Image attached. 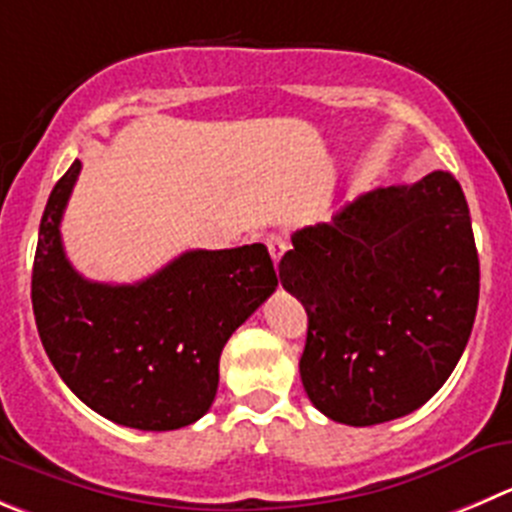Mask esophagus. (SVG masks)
<instances>
[{
  "label": "esophagus",
  "mask_w": 512,
  "mask_h": 512,
  "mask_svg": "<svg viewBox=\"0 0 512 512\" xmlns=\"http://www.w3.org/2000/svg\"><path fill=\"white\" fill-rule=\"evenodd\" d=\"M266 246H269L271 259H274V264L279 266V261L284 259L286 248H289V241H286V238L281 236V233H271V236L266 238Z\"/></svg>",
  "instance_id": "esophagus-1"
}]
</instances>
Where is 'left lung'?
<instances>
[{
  "label": "left lung",
  "mask_w": 512,
  "mask_h": 512,
  "mask_svg": "<svg viewBox=\"0 0 512 512\" xmlns=\"http://www.w3.org/2000/svg\"><path fill=\"white\" fill-rule=\"evenodd\" d=\"M291 243L279 279L309 316L299 372L311 405L352 427L425 405L460 362L480 296L455 175L364 193Z\"/></svg>",
  "instance_id": "1"
}]
</instances>
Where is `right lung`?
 Instances as JSON below:
<instances>
[{
    "instance_id": "right-lung-1",
    "label": "right lung",
    "mask_w": 512,
    "mask_h": 512,
    "mask_svg": "<svg viewBox=\"0 0 512 512\" xmlns=\"http://www.w3.org/2000/svg\"><path fill=\"white\" fill-rule=\"evenodd\" d=\"M80 160L52 188L32 269L42 347L90 410L135 430L193 425L213 405L228 337L279 286L264 243L186 251L138 284L77 274L60 221Z\"/></svg>"
}]
</instances>
